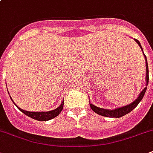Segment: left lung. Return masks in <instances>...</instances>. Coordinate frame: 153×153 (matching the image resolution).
Masks as SVG:
<instances>
[{
  "mask_svg": "<svg viewBox=\"0 0 153 153\" xmlns=\"http://www.w3.org/2000/svg\"><path fill=\"white\" fill-rule=\"evenodd\" d=\"M135 41L139 44V46H140V48H141V50H142V47H141V45H140V42L136 39H135ZM144 55H145V61H146V85L148 86V83H149V67H148V62H147L146 56H145V54H144ZM146 89H147V87H145V89L140 92L139 97H138V98H137V99L133 102V103H131V104L128 105H126V106L118 108V109H113V110L102 109V108L95 106V105H94L93 104H91V103H90V106H91V109H92L94 112H95L96 114H99V115H102V116L108 117H121L124 116V115H126V114H127L128 113L131 112L133 109H134V108H135V107L137 106V105L139 104V102L142 100L143 97H144V95H145V92H146Z\"/></svg>",
  "mask_w": 153,
  "mask_h": 153,
  "instance_id": "1",
  "label": "left lung"
}]
</instances>
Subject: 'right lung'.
<instances>
[{"label":"right lung","instance_id":"add662e5","mask_svg":"<svg viewBox=\"0 0 153 153\" xmlns=\"http://www.w3.org/2000/svg\"><path fill=\"white\" fill-rule=\"evenodd\" d=\"M17 108L20 109L22 113L26 114L27 116L35 119V120H37V121H48V120L55 118V117H57L58 115L61 113V111H62V109H63V101H62V104L60 105L58 108H56V109H54V110H51V111L48 112H29L20 109L19 107H17Z\"/></svg>","mask_w":153,"mask_h":153}]
</instances>
